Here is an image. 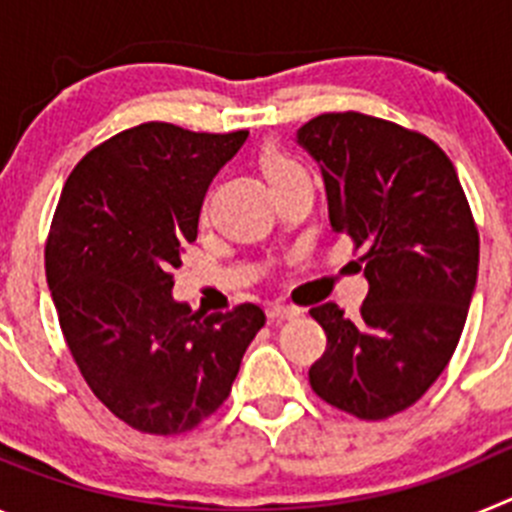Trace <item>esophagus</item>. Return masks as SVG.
<instances>
[{
  "mask_svg": "<svg viewBox=\"0 0 512 512\" xmlns=\"http://www.w3.org/2000/svg\"><path fill=\"white\" fill-rule=\"evenodd\" d=\"M266 315H269L271 320H295V318H300L302 310H300V307L279 305V302H274V305L266 307Z\"/></svg>",
  "mask_w": 512,
  "mask_h": 512,
  "instance_id": "1",
  "label": "esophagus"
}]
</instances>
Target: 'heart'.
<instances>
[{
    "label": "heart",
    "mask_w": 512,
    "mask_h": 512,
    "mask_svg": "<svg viewBox=\"0 0 512 512\" xmlns=\"http://www.w3.org/2000/svg\"><path fill=\"white\" fill-rule=\"evenodd\" d=\"M261 169H264L269 184H277V182H282V179H287L289 174L300 171V166H297L289 156H284V153L266 151L264 156H261Z\"/></svg>",
    "instance_id": "b5f03b06"
}]
</instances>
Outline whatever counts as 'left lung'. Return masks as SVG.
Returning a JSON list of instances; mask_svg holds the SVG:
<instances>
[{"mask_svg": "<svg viewBox=\"0 0 512 512\" xmlns=\"http://www.w3.org/2000/svg\"><path fill=\"white\" fill-rule=\"evenodd\" d=\"M320 166L330 228L364 251L361 318L312 307L328 348L315 395L361 420L410 408L441 377L477 287L479 235L449 156L425 135L361 112H328L295 135Z\"/></svg>", "mask_w": 512, "mask_h": 512, "instance_id": "8db88e82", "label": "left lung"}]
</instances>
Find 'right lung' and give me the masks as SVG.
<instances>
[{"mask_svg":"<svg viewBox=\"0 0 512 512\" xmlns=\"http://www.w3.org/2000/svg\"><path fill=\"white\" fill-rule=\"evenodd\" d=\"M246 138L143 122L63 184L45 243L58 323L94 395L135 431L171 436L215 413L266 323L251 302L200 315L171 295L207 187Z\"/></svg>","mask_w":512,"mask_h":512,"instance_id":"right-lung-1","label":"right lung"}]
</instances>
